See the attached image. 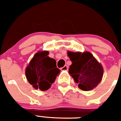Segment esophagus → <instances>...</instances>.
Instances as JSON below:
<instances>
[{
  "label": "esophagus",
  "instance_id": "34e87169",
  "mask_svg": "<svg viewBox=\"0 0 121 121\" xmlns=\"http://www.w3.org/2000/svg\"><path fill=\"white\" fill-rule=\"evenodd\" d=\"M68 69V67L67 65H65L63 67H62L61 69L60 70H62V71H67Z\"/></svg>",
  "mask_w": 121,
  "mask_h": 121
}]
</instances>
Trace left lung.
Wrapping results in <instances>:
<instances>
[{"label": "left lung", "mask_w": 121, "mask_h": 121, "mask_svg": "<svg viewBox=\"0 0 121 121\" xmlns=\"http://www.w3.org/2000/svg\"><path fill=\"white\" fill-rule=\"evenodd\" d=\"M72 62L68 72L78 84L80 89L90 91L95 88L102 80L104 74L102 66L90 52L68 51Z\"/></svg>", "instance_id": "left-lung-1"}]
</instances>
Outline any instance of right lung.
Returning a JSON list of instances; mask_svg holds the SVG:
<instances>
[{
  "mask_svg": "<svg viewBox=\"0 0 121 121\" xmlns=\"http://www.w3.org/2000/svg\"><path fill=\"white\" fill-rule=\"evenodd\" d=\"M48 54V51H38L26 68V79L35 89L47 90L60 73L56 60Z\"/></svg>",
  "mask_w": 121,
  "mask_h": 121,
  "instance_id": "obj_1",
  "label": "right lung"
}]
</instances>
